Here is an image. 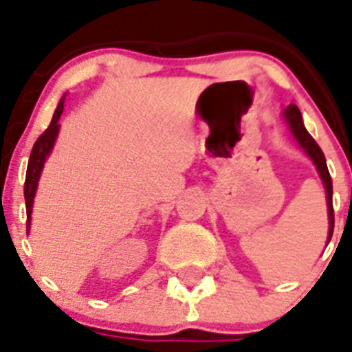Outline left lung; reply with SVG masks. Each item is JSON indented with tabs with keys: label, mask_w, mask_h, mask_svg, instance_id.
Segmentation results:
<instances>
[{
	"label": "left lung",
	"mask_w": 352,
	"mask_h": 352,
	"mask_svg": "<svg viewBox=\"0 0 352 352\" xmlns=\"http://www.w3.org/2000/svg\"><path fill=\"white\" fill-rule=\"evenodd\" d=\"M284 119L289 126L291 133L296 139V142L300 144V148L307 153L311 161L315 162L316 170H318V175L324 182L325 193H327V213H329V236H327V244H329L331 236H333L334 230V211H333V181H331L329 170H327V162H325L324 151L320 150V146L316 144V141L311 137V133L305 130L304 121H302V113H300L298 107L296 104H289V107L284 110Z\"/></svg>",
	"instance_id": "1"
}]
</instances>
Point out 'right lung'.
Listing matches in <instances>:
<instances>
[{
  "label": "right lung",
  "mask_w": 352,
  "mask_h": 352,
  "mask_svg": "<svg viewBox=\"0 0 352 352\" xmlns=\"http://www.w3.org/2000/svg\"><path fill=\"white\" fill-rule=\"evenodd\" d=\"M63 108H65V97H61V101H59L56 111H54L50 126L43 131L41 135L37 137V141L34 142L32 151H30V159H28V166H27V179H25L27 228H30V215H32V204H34V197H36L37 182H39V177H41L45 161H47V157L50 155V151H52L54 148V142H56L57 139V131H59V117H61L63 113Z\"/></svg>",
  "instance_id": "1"
}]
</instances>
